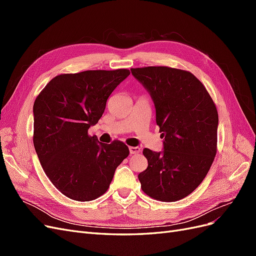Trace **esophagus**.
Returning <instances> with one entry per match:
<instances>
[{"mask_svg":"<svg viewBox=\"0 0 256 256\" xmlns=\"http://www.w3.org/2000/svg\"><path fill=\"white\" fill-rule=\"evenodd\" d=\"M140 150H141V148L138 146H131V147H129L130 154H138V152H140Z\"/></svg>","mask_w":256,"mask_h":256,"instance_id":"34e87169","label":"esophagus"}]
</instances>
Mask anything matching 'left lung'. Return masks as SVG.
Here are the masks:
<instances>
[{
  "mask_svg": "<svg viewBox=\"0 0 256 256\" xmlns=\"http://www.w3.org/2000/svg\"><path fill=\"white\" fill-rule=\"evenodd\" d=\"M150 92L164 150H143L147 168L138 175L147 196L175 202L203 182L216 152L218 112L200 80L189 72L164 66L132 68Z\"/></svg>",
  "mask_w": 256,
  "mask_h": 256,
  "instance_id": "8db88e82",
  "label": "left lung"
}]
</instances>
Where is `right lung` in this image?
Listing matches in <instances>:
<instances>
[{"mask_svg": "<svg viewBox=\"0 0 256 256\" xmlns=\"http://www.w3.org/2000/svg\"><path fill=\"white\" fill-rule=\"evenodd\" d=\"M128 69L88 70L53 78L34 106V147L50 182L67 198L88 202L109 188L129 154L120 141L100 143L88 131L102 118L108 98Z\"/></svg>", "mask_w": 256, "mask_h": 256, "instance_id": "1", "label": "right lung"}]
</instances>
